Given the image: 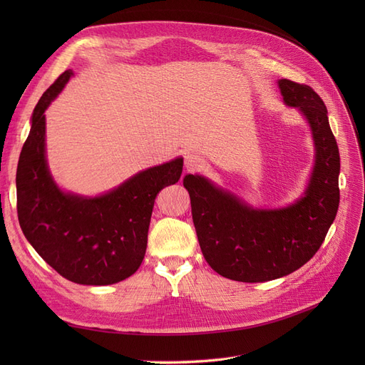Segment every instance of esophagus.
Masks as SVG:
<instances>
[{"mask_svg":"<svg viewBox=\"0 0 365 365\" xmlns=\"http://www.w3.org/2000/svg\"><path fill=\"white\" fill-rule=\"evenodd\" d=\"M204 165V160L196 155V153H187L184 157V168L187 172H196V170H201Z\"/></svg>","mask_w":365,"mask_h":365,"instance_id":"esophagus-1","label":"esophagus"}]
</instances>
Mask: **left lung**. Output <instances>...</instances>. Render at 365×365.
Instances as JSON below:
<instances>
[{
  "label": "left lung",
  "instance_id": "left-lung-1",
  "mask_svg": "<svg viewBox=\"0 0 365 365\" xmlns=\"http://www.w3.org/2000/svg\"><path fill=\"white\" fill-rule=\"evenodd\" d=\"M283 102L311 126L315 164L304 193L283 208H252L205 176L185 175L197 240L207 263L230 280L280 279L314 257L339 205V150L324 102L311 86L280 79Z\"/></svg>",
  "mask_w": 365,
  "mask_h": 365
}]
</instances>
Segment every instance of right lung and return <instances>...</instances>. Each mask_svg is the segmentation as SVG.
I'll return each mask as SVG.
<instances>
[{"label":"right lung","mask_w":365,"mask_h":365,"mask_svg":"<svg viewBox=\"0 0 365 365\" xmlns=\"http://www.w3.org/2000/svg\"><path fill=\"white\" fill-rule=\"evenodd\" d=\"M62 73L42 94L16 170L19 225L30 245L62 277L103 286L130 277L145 259L155 197L178 182L182 158L141 170L94 197L63 192L46 157V109L67 85Z\"/></svg>","instance_id":"obj_1"}]
</instances>
